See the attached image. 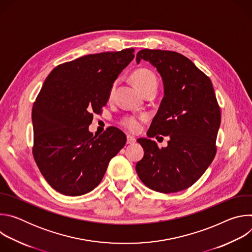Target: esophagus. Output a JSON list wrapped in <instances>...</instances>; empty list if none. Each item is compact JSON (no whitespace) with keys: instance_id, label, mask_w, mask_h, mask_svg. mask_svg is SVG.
Masks as SVG:
<instances>
[{"instance_id":"34e87169","label":"esophagus","mask_w":252,"mask_h":252,"mask_svg":"<svg viewBox=\"0 0 252 252\" xmlns=\"http://www.w3.org/2000/svg\"><path fill=\"white\" fill-rule=\"evenodd\" d=\"M136 141V139H135V137L134 136H132V135H130V134H127L126 135V142L128 143V145H133V143Z\"/></svg>"}]
</instances>
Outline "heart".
Returning <instances> with one entry per match:
<instances>
[{"label":"heart","mask_w":252,"mask_h":252,"mask_svg":"<svg viewBox=\"0 0 252 252\" xmlns=\"http://www.w3.org/2000/svg\"><path fill=\"white\" fill-rule=\"evenodd\" d=\"M132 82L135 85V87L142 92L143 90H146L149 87H158V81L157 77L153 71L147 68H139L135 70L132 74ZM116 87H117V82H114L110 88L109 91V98L112 99L115 95L116 92ZM146 117H134V116H128L126 117L122 121V125L126 127L128 130L136 132L140 130L141 128V124L142 122H145Z\"/></svg>","instance_id":"1"}]
</instances>
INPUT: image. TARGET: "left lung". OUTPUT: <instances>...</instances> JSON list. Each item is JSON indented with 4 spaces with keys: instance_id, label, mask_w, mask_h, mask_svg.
<instances>
[{
    "instance_id": "left-lung-1",
    "label": "left lung",
    "mask_w": 252,
    "mask_h": 252,
    "mask_svg": "<svg viewBox=\"0 0 252 252\" xmlns=\"http://www.w3.org/2000/svg\"><path fill=\"white\" fill-rule=\"evenodd\" d=\"M150 62L163 83L164 96L148 131L169 136L159 149L149 138L137 141L145 156L135 165L140 181L153 190L171 193L191 187L212 162L220 126V109L210 79L182 54L141 50L136 63Z\"/></svg>"
}]
</instances>
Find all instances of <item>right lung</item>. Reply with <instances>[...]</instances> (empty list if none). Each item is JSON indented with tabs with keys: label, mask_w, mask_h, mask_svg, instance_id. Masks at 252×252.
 Here are the masks:
<instances>
[{
	"label": "right lung",
	"mask_w": 252,
	"mask_h": 252,
	"mask_svg": "<svg viewBox=\"0 0 252 252\" xmlns=\"http://www.w3.org/2000/svg\"><path fill=\"white\" fill-rule=\"evenodd\" d=\"M134 50L87 55L56 66L33 102V158L48 184L79 196L96 188L126 136L111 126L99 136L89 130L109 91L133 60Z\"/></svg>",
	"instance_id": "obj_1"
}]
</instances>
